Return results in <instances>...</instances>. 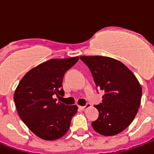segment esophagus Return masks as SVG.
Returning a JSON list of instances; mask_svg holds the SVG:
<instances>
[{
	"instance_id": "34e87169",
	"label": "esophagus",
	"mask_w": 154,
	"mask_h": 154,
	"mask_svg": "<svg viewBox=\"0 0 154 154\" xmlns=\"http://www.w3.org/2000/svg\"><path fill=\"white\" fill-rule=\"evenodd\" d=\"M89 107H91V104L89 103H87L85 106H80L79 108H80L81 109H82V110H86V109H87V108H89Z\"/></svg>"
}]
</instances>
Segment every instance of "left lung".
Instances as JSON below:
<instances>
[{
	"label": "left lung",
	"instance_id": "8db88e82",
	"mask_svg": "<svg viewBox=\"0 0 154 154\" xmlns=\"http://www.w3.org/2000/svg\"><path fill=\"white\" fill-rule=\"evenodd\" d=\"M91 70L96 87L103 91L102 103L95 105L99 118L92 122L100 135H118L137 114L142 89L134 73L117 60L105 56H81Z\"/></svg>",
	"mask_w": 154,
	"mask_h": 154
}]
</instances>
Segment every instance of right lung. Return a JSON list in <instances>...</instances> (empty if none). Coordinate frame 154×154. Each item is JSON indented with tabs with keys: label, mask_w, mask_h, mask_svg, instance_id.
<instances>
[{
	"label": "right lung",
	"mask_w": 154,
	"mask_h": 154,
	"mask_svg": "<svg viewBox=\"0 0 154 154\" xmlns=\"http://www.w3.org/2000/svg\"><path fill=\"white\" fill-rule=\"evenodd\" d=\"M78 57L53 59L36 66L25 74L17 86L14 100L25 125L38 137L54 140L64 135L77 105L57 102L54 94H64L63 78Z\"/></svg>",
	"instance_id": "add662e5"
}]
</instances>
